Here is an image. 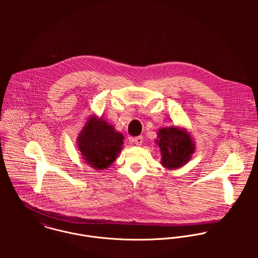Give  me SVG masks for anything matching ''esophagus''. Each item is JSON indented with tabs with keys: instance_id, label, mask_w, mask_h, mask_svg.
I'll list each match as a JSON object with an SVG mask.
<instances>
[{
	"instance_id": "34e87169",
	"label": "esophagus",
	"mask_w": 258,
	"mask_h": 258,
	"mask_svg": "<svg viewBox=\"0 0 258 258\" xmlns=\"http://www.w3.org/2000/svg\"><path fill=\"white\" fill-rule=\"evenodd\" d=\"M133 142H134V144H135L136 146H141L142 143H143V137H142V136H138V137L134 138Z\"/></svg>"
}]
</instances>
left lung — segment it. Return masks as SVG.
I'll return each instance as SVG.
<instances>
[{
  "instance_id": "8db88e82",
  "label": "left lung",
  "mask_w": 258,
  "mask_h": 258,
  "mask_svg": "<svg viewBox=\"0 0 258 258\" xmlns=\"http://www.w3.org/2000/svg\"><path fill=\"white\" fill-rule=\"evenodd\" d=\"M155 143L161 151V164L167 170L182 168L196 151L191 135L185 128L179 126L160 128Z\"/></svg>"
}]
</instances>
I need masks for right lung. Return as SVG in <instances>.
Returning a JSON list of instances; mask_svg holds the SVG:
<instances>
[{
	"label": "right lung",
	"mask_w": 258,
	"mask_h": 258,
	"mask_svg": "<svg viewBox=\"0 0 258 258\" xmlns=\"http://www.w3.org/2000/svg\"><path fill=\"white\" fill-rule=\"evenodd\" d=\"M124 136L102 116L90 115L79 132L76 143L84 162L97 171L109 168L123 148Z\"/></svg>",
	"instance_id": "right-lung-1"
}]
</instances>
